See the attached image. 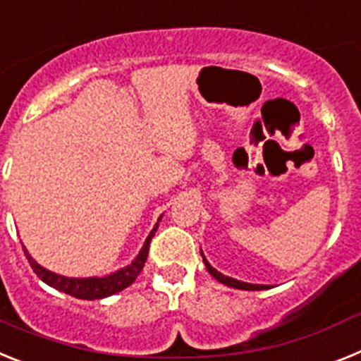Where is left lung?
Segmentation results:
<instances>
[{"instance_id":"8db88e82","label":"left lung","mask_w":361,"mask_h":361,"mask_svg":"<svg viewBox=\"0 0 361 361\" xmlns=\"http://www.w3.org/2000/svg\"><path fill=\"white\" fill-rule=\"evenodd\" d=\"M202 258H203V263H205L207 271L211 272V276H214V278L219 281V283L227 285V287H233V289H241V290H265V289H271V285L247 283V281H240V280H236V278H231V276L221 274V272L216 271V269L212 267L211 263L207 262V258H205V256H203V250H202Z\"/></svg>"}]
</instances>
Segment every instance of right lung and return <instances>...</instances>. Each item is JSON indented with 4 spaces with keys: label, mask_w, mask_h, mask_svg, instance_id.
I'll return each instance as SVG.
<instances>
[{
    "label": "right lung",
    "mask_w": 361,
    "mask_h": 361,
    "mask_svg": "<svg viewBox=\"0 0 361 361\" xmlns=\"http://www.w3.org/2000/svg\"><path fill=\"white\" fill-rule=\"evenodd\" d=\"M159 219H161V216L158 218V224L154 225V228L149 233V236H147L145 243H143V247L140 249L136 258L128 263L127 267L112 272V274L102 276V278H98V276H90V278H68V276L56 274V272L42 267V265L29 255V250L25 249V245L21 247H23L25 256L29 259L32 271L36 272L37 278L42 281H45L47 285H50V287H54L56 290H61V293L65 294H71V296L74 298H80V300H102V298L112 296V294L120 293L125 287L134 283V280H136L137 274L142 272L143 265H145L147 262L150 240H152L154 233L158 231Z\"/></svg>",
    "instance_id": "add662e5"
}]
</instances>
